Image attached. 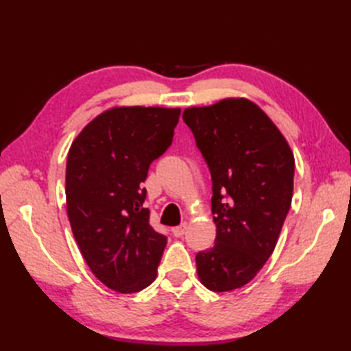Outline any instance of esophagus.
<instances>
[{
	"mask_svg": "<svg viewBox=\"0 0 351 351\" xmlns=\"http://www.w3.org/2000/svg\"><path fill=\"white\" fill-rule=\"evenodd\" d=\"M185 230H187V223H182L181 226H176L171 229V232H173L175 237H182L185 234Z\"/></svg>",
	"mask_w": 351,
	"mask_h": 351,
	"instance_id": "34e87169",
	"label": "esophagus"
}]
</instances>
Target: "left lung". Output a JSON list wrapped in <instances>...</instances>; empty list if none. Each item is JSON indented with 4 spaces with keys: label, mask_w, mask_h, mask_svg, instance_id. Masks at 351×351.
Masks as SVG:
<instances>
[{
    "label": "left lung",
    "mask_w": 351,
    "mask_h": 351,
    "mask_svg": "<svg viewBox=\"0 0 351 351\" xmlns=\"http://www.w3.org/2000/svg\"><path fill=\"white\" fill-rule=\"evenodd\" d=\"M211 171L215 244L199 252V280L214 293L249 283L278 243L294 190V155L278 126L247 98L184 110Z\"/></svg>",
    "instance_id": "obj_1"
}]
</instances>
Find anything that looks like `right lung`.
<instances>
[{
  "mask_svg": "<svg viewBox=\"0 0 351 351\" xmlns=\"http://www.w3.org/2000/svg\"><path fill=\"white\" fill-rule=\"evenodd\" d=\"M181 108L113 107L72 141L66 210L81 255L104 285L137 293L156 278L167 238L149 223L143 182L167 151Z\"/></svg>",
  "mask_w": 351,
  "mask_h": 351,
  "instance_id": "obj_1",
  "label": "right lung"
}]
</instances>
